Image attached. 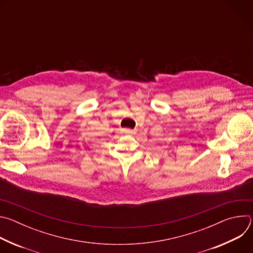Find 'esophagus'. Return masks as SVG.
Returning a JSON list of instances; mask_svg holds the SVG:
<instances>
[{"instance_id":"obj_1","label":"esophagus","mask_w":253,"mask_h":253,"mask_svg":"<svg viewBox=\"0 0 253 253\" xmlns=\"http://www.w3.org/2000/svg\"><path fill=\"white\" fill-rule=\"evenodd\" d=\"M123 133L129 134V135H133V134H135V131L131 130V129H123Z\"/></svg>"}]
</instances>
